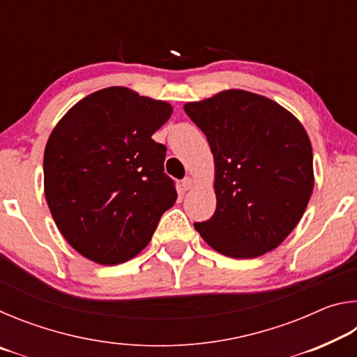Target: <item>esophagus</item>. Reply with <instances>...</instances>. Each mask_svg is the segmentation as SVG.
<instances>
[{
	"mask_svg": "<svg viewBox=\"0 0 357 357\" xmlns=\"http://www.w3.org/2000/svg\"><path fill=\"white\" fill-rule=\"evenodd\" d=\"M192 187H193V179L192 178L187 176V178H184L183 181H181V190H183V192L190 190Z\"/></svg>",
	"mask_w": 357,
	"mask_h": 357,
	"instance_id": "esophagus-1",
	"label": "esophagus"
}]
</instances>
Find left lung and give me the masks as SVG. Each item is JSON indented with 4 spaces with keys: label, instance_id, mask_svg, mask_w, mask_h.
Listing matches in <instances>:
<instances>
[{
    "label": "left lung",
    "instance_id": "1",
    "mask_svg": "<svg viewBox=\"0 0 357 357\" xmlns=\"http://www.w3.org/2000/svg\"><path fill=\"white\" fill-rule=\"evenodd\" d=\"M214 155L215 213L197 222L222 255L255 258L283 243L309 204L313 153L305 129L264 96L228 89L184 105Z\"/></svg>",
    "mask_w": 357,
    "mask_h": 357
}]
</instances>
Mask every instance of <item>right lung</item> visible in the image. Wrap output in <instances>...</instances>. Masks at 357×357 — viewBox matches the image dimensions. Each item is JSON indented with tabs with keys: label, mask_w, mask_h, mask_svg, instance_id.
<instances>
[{
	"label": "right lung",
	"mask_w": 357,
	"mask_h": 357,
	"mask_svg": "<svg viewBox=\"0 0 357 357\" xmlns=\"http://www.w3.org/2000/svg\"><path fill=\"white\" fill-rule=\"evenodd\" d=\"M172 113L164 100L112 86L82 99L53 129L45 198L80 255L108 266L134 258L176 202L174 181L164 173L165 144L151 138Z\"/></svg>",
	"instance_id": "1"
}]
</instances>
